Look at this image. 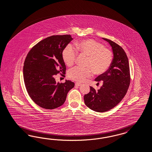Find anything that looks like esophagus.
<instances>
[{
	"mask_svg": "<svg viewBox=\"0 0 152 152\" xmlns=\"http://www.w3.org/2000/svg\"><path fill=\"white\" fill-rule=\"evenodd\" d=\"M81 85H82V84H81V83H75V86H80Z\"/></svg>",
	"mask_w": 152,
	"mask_h": 152,
	"instance_id": "1",
	"label": "esophagus"
}]
</instances>
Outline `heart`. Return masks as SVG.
I'll return each instance as SVG.
<instances>
[{"instance_id":"heart-1","label":"heart","mask_w":152,"mask_h":152,"mask_svg":"<svg viewBox=\"0 0 152 152\" xmlns=\"http://www.w3.org/2000/svg\"><path fill=\"white\" fill-rule=\"evenodd\" d=\"M80 53L88 57L85 69L75 67L69 69V78L78 83H83L91 76L92 71L96 75L104 74L110 67L113 61V53L103 45L94 39L83 40L77 44ZM77 57V51L71 44L64 48L62 58L64 63L70 66L74 64Z\"/></svg>"}]
</instances>
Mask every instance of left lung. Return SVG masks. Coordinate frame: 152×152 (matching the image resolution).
<instances>
[{
  "label": "left lung",
  "instance_id": "1",
  "mask_svg": "<svg viewBox=\"0 0 152 152\" xmlns=\"http://www.w3.org/2000/svg\"><path fill=\"white\" fill-rule=\"evenodd\" d=\"M112 48L114 57L109 69L95 79L103 85L96 91L90 86V91L84 95L85 104L88 108L96 112H105L116 106L124 98L130 83L129 61L121 47L107 38Z\"/></svg>",
  "mask_w": 152,
  "mask_h": 152
}]
</instances>
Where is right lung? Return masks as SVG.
<instances>
[{
	"instance_id": "1",
	"label": "right lung",
	"mask_w": 152,
	"mask_h": 152,
	"mask_svg": "<svg viewBox=\"0 0 152 152\" xmlns=\"http://www.w3.org/2000/svg\"><path fill=\"white\" fill-rule=\"evenodd\" d=\"M73 39L71 35L47 37L33 46L24 62L23 78L30 97L37 105L53 109L62 105L73 82L56 83L58 74L65 76L66 67L62 58L64 48Z\"/></svg>"
}]
</instances>
